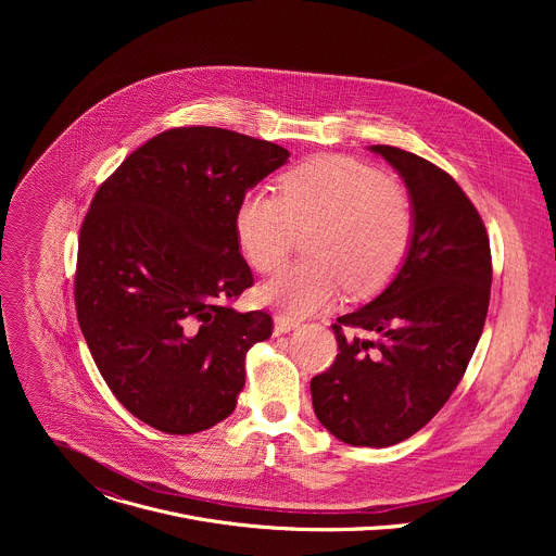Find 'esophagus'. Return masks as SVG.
Returning a JSON list of instances; mask_svg holds the SVG:
<instances>
[{
  "mask_svg": "<svg viewBox=\"0 0 556 556\" xmlns=\"http://www.w3.org/2000/svg\"><path fill=\"white\" fill-rule=\"evenodd\" d=\"M294 328H299V321L292 319V316H286V314L275 316V334H286Z\"/></svg>",
  "mask_w": 556,
  "mask_h": 556,
  "instance_id": "34e87169",
  "label": "esophagus"
}]
</instances>
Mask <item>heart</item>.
Masks as SVG:
<instances>
[{
  "label": "heart",
  "instance_id": "obj_1",
  "mask_svg": "<svg viewBox=\"0 0 556 556\" xmlns=\"http://www.w3.org/2000/svg\"><path fill=\"white\" fill-rule=\"evenodd\" d=\"M312 224V257L257 290L264 305L294 319L330 307L345 283L358 294L384 286L409 253L416 211L403 187L348 155L303 163L281 176L279 195L253 189L235 211L237 244L260 273L277 270L292 251L296 228Z\"/></svg>",
  "mask_w": 556,
  "mask_h": 556
}]
</instances>
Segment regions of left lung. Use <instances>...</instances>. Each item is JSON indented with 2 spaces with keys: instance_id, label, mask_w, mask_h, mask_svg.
I'll return each instance as SVG.
<instances>
[{
  "instance_id": "left-lung-1",
  "label": "left lung",
  "mask_w": 556,
  "mask_h": 556,
  "mask_svg": "<svg viewBox=\"0 0 556 556\" xmlns=\"http://www.w3.org/2000/svg\"><path fill=\"white\" fill-rule=\"evenodd\" d=\"M369 149L405 180L414 240L393 281L339 316V354L309 391L334 438L380 448L420 431L459 384L484 330L493 264L478 208L446 172L399 147Z\"/></svg>"
}]
</instances>
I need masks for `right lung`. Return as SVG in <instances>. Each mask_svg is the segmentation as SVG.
I'll return each instance as SVG.
<instances>
[{"label":"right lung","mask_w":556,"mask_h":556,"mask_svg":"<svg viewBox=\"0 0 556 556\" xmlns=\"http://www.w3.org/2000/svg\"><path fill=\"white\" fill-rule=\"evenodd\" d=\"M288 149L219 127L153 136L99 187L78 235L74 303L118 403L172 435L228 418L247 352L273 334L264 309L230 301L253 286L235 211Z\"/></svg>","instance_id":"right-lung-1"}]
</instances>
